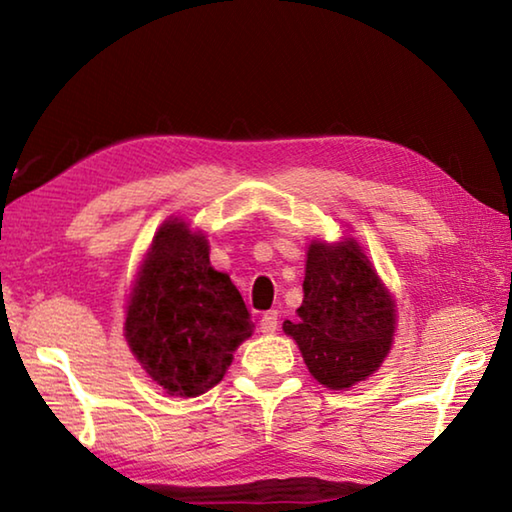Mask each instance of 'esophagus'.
<instances>
[{"instance_id": "1", "label": "esophagus", "mask_w": 512, "mask_h": 512, "mask_svg": "<svg viewBox=\"0 0 512 512\" xmlns=\"http://www.w3.org/2000/svg\"><path fill=\"white\" fill-rule=\"evenodd\" d=\"M277 323H280V318H277V311H266V314L259 318V329H262L264 334H273L277 329Z\"/></svg>"}]
</instances>
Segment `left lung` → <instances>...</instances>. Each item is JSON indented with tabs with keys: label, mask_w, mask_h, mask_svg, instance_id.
Returning <instances> with one entry per match:
<instances>
[{
	"label": "left lung",
	"mask_w": 512,
	"mask_h": 512,
	"mask_svg": "<svg viewBox=\"0 0 512 512\" xmlns=\"http://www.w3.org/2000/svg\"><path fill=\"white\" fill-rule=\"evenodd\" d=\"M302 291L298 318L282 329L311 375L343 391L377 372L391 352L397 305L359 241H311Z\"/></svg>",
	"instance_id": "8db88e82"
}]
</instances>
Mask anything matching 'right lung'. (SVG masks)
<instances>
[{"label": "right lung", "instance_id": "obj_1", "mask_svg": "<svg viewBox=\"0 0 512 512\" xmlns=\"http://www.w3.org/2000/svg\"><path fill=\"white\" fill-rule=\"evenodd\" d=\"M253 327L230 275L210 264L203 232L180 216L164 221L126 305L124 336L146 375L169 395H203L223 379Z\"/></svg>", "mask_w": 512, "mask_h": 512}]
</instances>
